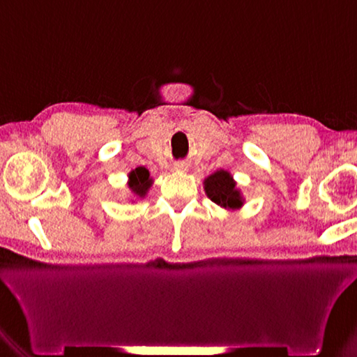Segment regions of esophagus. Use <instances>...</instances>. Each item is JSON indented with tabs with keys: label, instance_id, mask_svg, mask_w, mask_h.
I'll return each instance as SVG.
<instances>
[{
	"label": "esophagus",
	"instance_id": "obj_1",
	"mask_svg": "<svg viewBox=\"0 0 357 357\" xmlns=\"http://www.w3.org/2000/svg\"><path fill=\"white\" fill-rule=\"evenodd\" d=\"M173 169L176 170V172H185L187 170V164L185 162H178V164H174Z\"/></svg>",
	"mask_w": 357,
	"mask_h": 357
}]
</instances>
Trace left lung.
Returning a JSON list of instances; mask_svg holds the SVG:
<instances>
[{"label":"left lung","mask_w":357,"mask_h":357,"mask_svg":"<svg viewBox=\"0 0 357 357\" xmlns=\"http://www.w3.org/2000/svg\"><path fill=\"white\" fill-rule=\"evenodd\" d=\"M204 190L211 201L222 208L238 210L244 206L241 190H238L236 183L227 170H218L204 179Z\"/></svg>","instance_id":"8db88e82"}]
</instances>
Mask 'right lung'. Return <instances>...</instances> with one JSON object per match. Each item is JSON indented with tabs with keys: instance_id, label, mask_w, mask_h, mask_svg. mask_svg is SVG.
<instances>
[{
	"instance_id": "1",
	"label": "right lung",
	"mask_w": 357,
	"mask_h": 357,
	"mask_svg": "<svg viewBox=\"0 0 357 357\" xmlns=\"http://www.w3.org/2000/svg\"><path fill=\"white\" fill-rule=\"evenodd\" d=\"M151 183H153V179L150 178V172L146 167H136L135 170L128 173V188L138 198H144L147 195Z\"/></svg>"
}]
</instances>
